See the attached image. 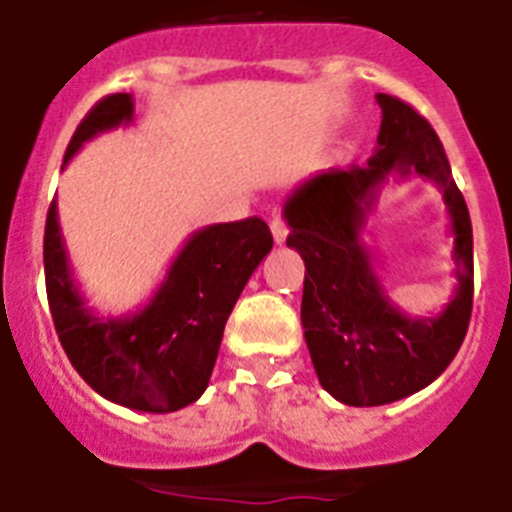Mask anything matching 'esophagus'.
I'll return each mask as SVG.
<instances>
[{
	"label": "esophagus",
	"instance_id": "obj_1",
	"mask_svg": "<svg viewBox=\"0 0 512 512\" xmlns=\"http://www.w3.org/2000/svg\"><path fill=\"white\" fill-rule=\"evenodd\" d=\"M270 231H273L275 244H283V242H286V237H288V226H286V221L281 219V216H275L273 224H270Z\"/></svg>",
	"mask_w": 512,
	"mask_h": 512
}]
</instances>
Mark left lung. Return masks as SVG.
<instances>
[{
  "mask_svg": "<svg viewBox=\"0 0 512 512\" xmlns=\"http://www.w3.org/2000/svg\"><path fill=\"white\" fill-rule=\"evenodd\" d=\"M381 128L363 167L314 175L283 206L286 244L306 265L301 324L319 384L350 407H379L433 384L464 342L474 299V247L464 195L441 139L412 105L376 95ZM391 174H420L452 216L457 291L438 318H410L385 296L360 234Z\"/></svg>",
  "mask_w": 512,
  "mask_h": 512,
  "instance_id": "obj_1",
  "label": "left lung"
}]
</instances>
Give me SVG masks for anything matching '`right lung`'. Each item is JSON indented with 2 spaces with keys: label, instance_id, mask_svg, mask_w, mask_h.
<instances>
[{
  "label": "right lung",
  "instance_id": "add662e5",
  "mask_svg": "<svg viewBox=\"0 0 512 512\" xmlns=\"http://www.w3.org/2000/svg\"><path fill=\"white\" fill-rule=\"evenodd\" d=\"M133 121V97H102L84 115L64 162L84 141ZM273 250L257 216L190 234L149 304L126 317H97L71 278L56 201L48 208L43 268L53 327L71 366L100 397L128 410L175 412L206 391L226 319L250 275Z\"/></svg>",
  "mask_w": 512,
  "mask_h": 512
}]
</instances>
